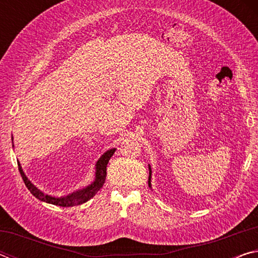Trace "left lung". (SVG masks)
Wrapping results in <instances>:
<instances>
[{"label": "left lung", "instance_id": "left-lung-1", "mask_svg": "<svg viewBox=\"0 0 258 258\" xmlns=\"http://www.w3.org/2000/svg\"><path fill=\"white\" fill-rule=\"evenodd\" d=\"M148 184H149V187L151 189V167L149 165V180H148Z\"/></svg>", "mask_w": 258, "mask_h": 258}]
</instances>
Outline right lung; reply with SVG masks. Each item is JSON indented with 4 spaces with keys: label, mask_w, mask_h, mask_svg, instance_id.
<instances>
[{
    "label": "right lung",
    "mask_w": 258,
    "mask_h": 258,
    "mask_svg": "<svg viewBox=\"0 0 258 258\" xmlns=\"http://www.w3.org/2000/svg\"><path fill=\"white\" fill-rule=\"evenodd\" d=\"M11 140H12V143H14V137H11ZM12 147L15 146L12 145ZM115 151H116V148L109 149L98 159L97 163H95L94 181L91 183V184L86 185L85 187H82V189L74 191L72 194L63 196V197H54V196L44 194V192L41 191L37 186H35L32 183V181L28 180V177L26 176V174L23 171V167H21L19 161H18V168L26 186H27V189L30 191V194H32L35 198L41 200V202L55 205V206L72 207V206H77V205H82L86 203L87 200L93 198L94 196L98 194V191L101 189L104 181H106L107 165L112 157V155L115 154Z\"/></svg>",
    "instance_id": "add662e5"
}]
</instances>
